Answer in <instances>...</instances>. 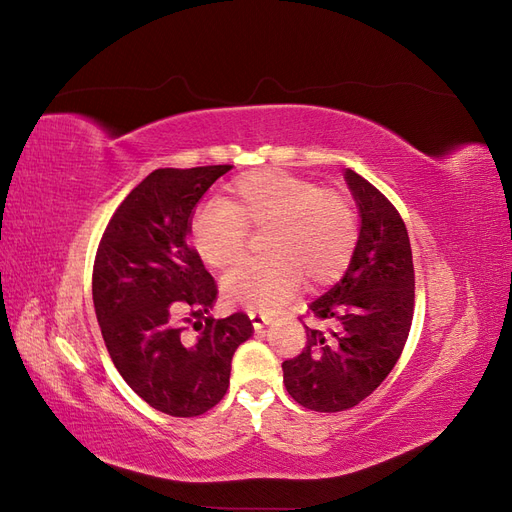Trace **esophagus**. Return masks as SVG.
<instances>
[{
  "label": "esophagus",
  "mask_w": 512,
  "mask_h": 512,
  "mask_svg": "<svg viewBox=\"0 0 512 512\" xmlns=\"http://www.w3.org/2000/svg\"><path fill=\"white\" fill-rule=\"evenodd\" d=\"M247 316H250L254 329H260L262 324H269L273 320L271 314H267V312H254V309H252V312H247Z\"/></svg>",
  "instance_id": "1"
}]
</instances>
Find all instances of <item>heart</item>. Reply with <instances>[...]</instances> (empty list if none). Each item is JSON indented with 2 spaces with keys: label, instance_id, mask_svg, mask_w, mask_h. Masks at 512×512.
Listing matches in <instances>:
<instances>
[{
  "label": "heart",
  "instance_id": "heart-1",
  "mask_svg": "<svg viewBox=\"0 0 512 512\" xmlns=\"http://www.w3.org/2000/svg\"><path fill=\"white\" fill-rule=\"evenodd\" d=\"M250 230L269 232V258L228 273L222 292L232 305L260 309L284 305L303 280L312 286L339 280L359 239L346 194L275 168L241 175L232 181L226 200L198 207L190 239L209 267L226 271L243 258Z\"/></svg>",
  "mask_w": 512,
  "mask_h": 512
}]
</instances>
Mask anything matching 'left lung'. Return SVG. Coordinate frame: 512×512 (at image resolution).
I'll return each mask as SVG.
<instances>
[{
    "label": "left lung",
    "instance_id": "8db88e82",
    "mask_svg": "<svg viewBox=\"0 0 512 512\" xmlns=\"http://www.w3.org/2000/svg\"><path fill=\"white\" fill-rule=\"evenodd\" d=\"M346 181L361 213L354 256L342 280L309 305L303 352L282 363L288 395L316 412H342L374 393L401 356L414 314L404 220L389 198L350 168Z\"/></svg>",
    "mask_w": 512,
    "mask_h": 512
}]
</instances>
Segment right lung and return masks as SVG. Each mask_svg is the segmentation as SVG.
Instances as JSON below:
<instances>
[{
	"mask_svg": "<svg viewBox=\"0 0 512 512\" xmlns=\"http://www.w3.org/2000/svg\"><path fill=\"white\" fill-rule=\"evenodd\" d=\"M232 166L158 168L117 207L100 239L91 292L108 354L130 389L170 416H198L226 395L252 320L207 316L218 284L188 243L203 194ZM192 321L196 340L182 337Z\"/></svg>",
	"mask_w": 512,
	"mask_h": 512,
	"instance_id": "right-lung-1",
	"label": "right lung"
}]
</instances>
